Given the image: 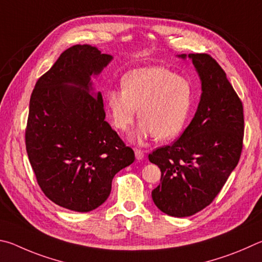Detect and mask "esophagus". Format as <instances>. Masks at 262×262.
I'll use <instances>...</instances> for the list:
<instances>
[{
  "mask_svg": "<svg viewBox=\"0 0 262 262\" xmlns=\"http://www.w3.org/2000/svg\"><path fill=\"white\" fill-rule=\"evenodd\" d=\"M135 154H136L137 160H143L145 158L144 152H143V150H140V149H135Z\"/></svg>",
  "mask_w": 262,
  "mask_h": 262,
  "instance_id": "1",
  "label": "esophagus"
}]
</instances>
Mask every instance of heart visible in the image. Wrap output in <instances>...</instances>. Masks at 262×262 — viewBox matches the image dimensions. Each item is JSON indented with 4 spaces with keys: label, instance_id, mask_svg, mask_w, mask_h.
I'll return each mask as SVG.
<instances>
[{
    "label": "heart",
    "instance_id": "1",
    "mask_svg": "<svg viewBox=\"0 0 262 262\" xmlns=\"http://www.w3.org/2000/svg\"><path fill=\"white\" fill-rule=\"evenodd\" d=\"M193 98L189 79L163 67H145L128 71L122 89L104 93V104L113 125L125 131L137 113L140 121L128 135L137 144L155 136L159 140L176 137L184 127Z\"/></svg>",
    "mask_w": 262,
    "mask_h": 262
}]
</instances>
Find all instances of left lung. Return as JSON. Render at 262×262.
<instances>
[{
	"mask_svg": "<svg viewBox=\"0 0 262 262\" xmlns=\"http://www.w3.org/2000/svg\"><path fill=\"white\" fill-rule=\"evenodd\" d=\"M190 58L201 81L198 109L189 126L170 146L148 155L161 170L152 198L161 212L191 216L212 203L239 161L243 104L226 72L208 54H182Z\"/></svg>",
	"mask_w": 262,
	"mask_h": 262,
	"instance_id": "left-lung-1",
	"label": "left lung"
}]
</instances>
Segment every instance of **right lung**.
Masks as SVG:
<instances>
[{
  "label": "right lung",
  "mask_w": 262,
  "mask_h": 262,
  "mask_svg": "<svg viewBox=\"0 0 262 262\" xmlns=\"http://www.w3.org/2000/svg\"><path fill=\"white\" fill-rule=\"evenodd\" d=\"M112 61L92 46H72L31 95L25 141L32 169L46 196L73 212L102 205L114 176L135 161L104 121L102 94L92 81Z\"/></svg>",
  "instance_id": "obj_1"
}]
</instances>
